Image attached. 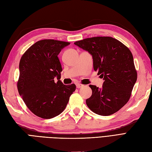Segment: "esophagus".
Listing matches in <instances>:
<instances>
[{
	"label": "esophagus",
	"mask_w": 152,
	"mask_h": 152,
	"mask_svg": "<svg viewBox=\"0 0 152 152\" xmlns=\"http://www.w3.org/2000/svg\"><path fill=\"white\" fill-rule=\"evenodd\" d=\"M76 86H77V88H83V86H84V85L83 84H76Z\"/></svg>",
	"instance_id": "34e87169"
}]
</instances>
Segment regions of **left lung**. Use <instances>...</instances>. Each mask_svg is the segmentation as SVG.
Here are the masks:
<instances>
[{
  "mask_svg": "<svg viewBox=\"0 0 152 152\" xmlns=\"http://www.w3.org/2000/svg\"><path fill=\"white\" fill-rule=\"evenodd\" d=\"M93 58L94 69L103 78L102 87L90 85L86 102L92 112L102 116L117 112L126 104L137 78L134 58L128 48L110 37H97L74 42Z\"/></svg>",
  "mask_w": 152,
  "mask_h": 152,
  "instance_id": "obj_1",
  "label": "left lung"
}]
</instances>
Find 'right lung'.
<instances>
[{"mask_svg":"<svg viewBox=\"0 0 152 152\" xmlns=\"http://www.w3.org/2000/svg\"><path fill=\"white\" fill-rule=\"evenodd\" d=\"M69 44L52 39L39 40L20 58L18 93L31 112L42 119H51L63 112L76 89L74 84L65 85L59 80L62 69L58 55Z\"/></svg>","mask_w":152,"mask_h":152,"instance_id":"obj_1","label":"right lung"}]
</instances>
